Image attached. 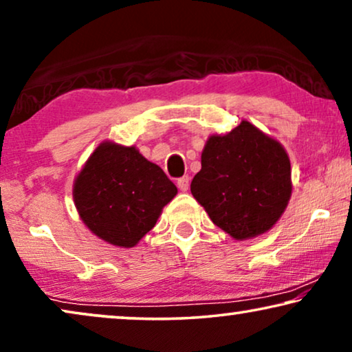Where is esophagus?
<instances>
[{
    "label": "esophagus",
    "instance_id": "1",
    "mask_svg": "<svg viewBox=\"0 0 352 352\" xmlns=\"http://www.w3.org/2000/svg\"><path fill=\"white\" fill-rule=\"evenodd\" d=\"M189 182H190V177L189 176H182L177 179V187H179V190L186 192L187 189H189Z\"/></svg>",
    "mask_w": 352,
    "mask_h": 352
}]
</instances>
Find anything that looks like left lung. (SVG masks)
Wrapping results in <instances>:
<instances>
[{"label":"left lung","instance_id":"obj_1","mask_svg":"<svg viewBox=\"0 0 352 352\" xmlns=\"http://www.w3.org/2000/svg\"><path fill=\"white\" fill-rule=\"evenodd\" d=\"M190 192L210 219L235 240L272 229L292 195L285 148L247 120L228 134H213L201 152Z\"/></svg>","mask_w":352,"mask_h":352}]
</instances>
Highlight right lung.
<instances>
[{
	"label": "right lung",
	"mask_w": 352,
	"mask_h": 352,
	"mask_svg": "<svg viewBox=\"0 0 352 352\" xmlns=\"http://www.w3.org/2000/svg\"><path fill=\"white\" fill-rule=\"evenodd\" d=\"M176 186L134 146L100 142L74 182V201L88 229L115 247L131 248L155 226Z\"/></svg>",
	"instance_id": "1"
}]
</instances>
